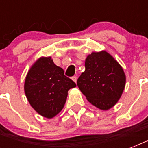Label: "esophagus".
<instances>
[{"instance_id": "obj_1", "label": "esophagus", "mask_w": 148, "mask_h": 148, "mask_svg": "<svg viewBox=\"0 0 148 148\" xmlns=\"http://www.w3.org/2000/svg\"><path fill=\"white\" fill-rule=\"evenodd\" d=\"M72 80L74 81V82H77V76H74L72 77Z\"/></svg>"}]
</instances>
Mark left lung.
Here are the masks:
<instances>
[{
  "label": "left lung",
  "mask_w": 148,
  "mask_h": 148,
  "mask_svg": "<svg viewBox=\"0 0 148 148\" xmlns=\"http://www.w3.org/2000/svg\"><path fill=\"white\" fill-rule=\"evenodd\" d=\"M124 72L112 56L106 51L93 52L85 60V71L77 84L88 101L101 110L112 108L125 87Z\"/></svg>",
  "instance_id": "8db88e82"
}]
</instances>
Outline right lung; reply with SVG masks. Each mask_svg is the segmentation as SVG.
<instances>
[{"instance_id":"obj_1","label":"right lung","mask_w":148,"mask_h":148,"mask_svg":"<svg viewBox=\"0 0 148 148\" xmlns=\"http://www.w3.org/2000/svg\"><path fill=\"white\" fill-rule=\"evenodd\" d=\"M76 87L64 75L61 67L51 58H41L31 67L26 77L24 91L34 110L47 118H52L62 110L67 91Z\"/></svg>"}]
</instances>
